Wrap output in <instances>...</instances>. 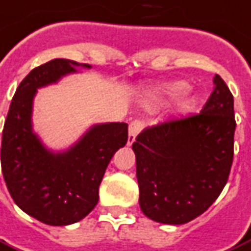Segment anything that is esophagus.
Masks as SVG:
<instances>
[{"instance_id":"esophagus-1","label":"esophagus","mask_w":251,"mask_h":251,"mask_svg":"<svg viewBox=\"0 0 251 251\" xmlns=\"http://www.w3.org/2000/svg\"><path fill=\"white\" fill-rule=\"evenodd\" d=\"M141 127H143V123L139 122V120H135V122L129 124V128H128V146H131L135 141L137 133L140 132Z\"/></svg>"}]
</instances>
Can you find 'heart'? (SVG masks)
Segmentation results:
<instances>
[{
  "label": "heart",
  "instance_id": "heart-1",
  "mask_svg": "<svg viewBox=\"0 0 251 251\" xmlns=\"http://www.w3.org/2000/svg\"><path fill=\"white\" fill-rule=\"evenodd\" d=\"M188 90V84L185 82H175L169 84L167 87H164L159 94L160 99H176L181 97L182 94H185ZM197 107V99L195 97H188L180 101V110L182 112H192Z\"/></svg>",
  "mask_w": 251,
  "mask_h": 251
}]
</instances>
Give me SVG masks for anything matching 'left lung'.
<instances>
[{
  "label": "left lung",
  "instance_id": "1",
  "mask_svg": "<svg viewBox=\"0 0 251 251\" xmlns=\"http://www.w3.org/2000/svg\"><path fill=\"white\" fill-rule=\"evenodd\" d=\"M201 112L146 128L132 144L147 217L181 225L217 200L234 154V99L220 75Z\"/></svg>",
  "mask_w": 251,
  "mask_h": 251
}]
</instances>
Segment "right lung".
<instances>
[{"mask_svg":"<svg viewBox=\"0 0 251 251\" xmlns=\"http://www.w3.org/2000/svg\"><path fill=\"white\" fill-rule=\"evenodd\" d=\"M86 63L56 58L20 83L10 103L1 144V168L11 199L35 220L52 226L80 221L95 208L99 185L115 152L127 144V123L92 126L65 152H51L33 132L37 90L76 73Z\"/></svg>","mask_w":251,"mask_h":251,"instance_id":"right-lung-1","label":"right lung"}]
</instances>
